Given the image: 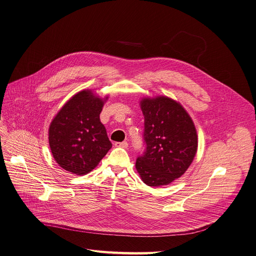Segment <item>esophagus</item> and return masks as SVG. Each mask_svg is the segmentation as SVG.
Listing matches in <instances>:
<instances>
[{
	"label": "esophagus",
	"instance_id": "1",
	"mask_svg": "<svg viewBox=\"0 0 256 256\" xmlns=\"http://www.w3.org/2000/svg\"><path fill=\"white\" fill-rule=\"evenodd\" d=\"M114 146H116V147H122V148H128V142H116V143H114Z\"/></svg>",
	"mask_w": 256,
	"mask_h": 256
}]
</instances>
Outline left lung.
I'll use <instances>...</instances> for the list:
<instances>
[{"instance_id":"obj_1","label":"left lung","mask_w":256,"mask_h":256,"mask_svg":"<svg viewBox=\"0 0 256 256\" xmlns=\"http://www.w3.org/2000/svg\"><path fill=\"white\" fill-rule=\"evenodd\" d=\"M140 108L146 148L136 168L147 186H167L194 161L198 145L194 124L184 108L167 96L142 98Z\"/></svg>"}]
</instances>
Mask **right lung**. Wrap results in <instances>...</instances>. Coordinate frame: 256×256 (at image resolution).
<instances>
[{
    "instance_id": "right-lung-1",
    "label": "right lung",
    "mask_w": 256,
    "mask_h": 256,
    "mask_svg": "<svg viewBox=\"0 0 256 256\" xmlns=\"http://www.w3.org/2000/svg\"><path fill=\"white\" fill-rule=\"evenodd\" d=\"M82 90L58 112L49 128V145L60 168L82 176L93 170L111 149L100 120L105 100Z\"/></svg>"
}]
</instances>
